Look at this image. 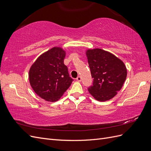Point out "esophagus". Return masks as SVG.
Masks as SVG:
<instances>
[{
  "instance_id": "34e87169",
  "label": "esophagus",
  "mask_w": 151,
  "mask_h": 151,
  "mask_svg": "<svg viewBox=\"0 0 151 151\" xmlns=\"http://www.w3.org/2000/svg\"><path fill=\"white\" fill-rule=\"evenodd\" d=\"M77 81H79V82H80V81H81V79H82V78H81V77L79 76H78L77 77Z\"/></svg>"
}]
</instances>
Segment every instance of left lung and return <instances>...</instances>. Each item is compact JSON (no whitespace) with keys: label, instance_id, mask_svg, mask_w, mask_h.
Instances as JSON below:
<instances>
[{"label":"left lung","instance_id":"obj_1","mask_svg":"<svg viewBox=\"0 0 151 151\" xmlns=\"http://www.w3.org/2000/svg\"><path fill=\"white\" fill-rule=\"evenodd\" d=\"M86 56L93 78V84L88 88L89 93L99 101L111 99L125 81V65L113 54L100 48L88 50Z\"/></svg>","mask_w":151,"mask_h":151}]
</instances>
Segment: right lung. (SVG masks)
<instances>
[{"label":"right lung","mask_w":151,"mask_h":151,"mask_svg":"<svg viewBox=\"0 0 151 151\" xmlns=\"http://www.w3.org/2000/svg\"><path fill=\"white\" fill-rule=\"evenodd\" d=\"M65 52L60 47H53L36 59L29 71L32 89L40 98L55 102L69 88L73 79L63 63Z\"/></svg>","instance_id":"obj_1"}]
</instances>
